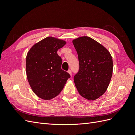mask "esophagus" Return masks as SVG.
<instances>
[{"label":"esophagus","mask_w":135,"mask_h":135,"mask_svg":"<svg viewBox=\"0 0 135 135\" xmlns=\"http://www.w3.org/2000/svg\"><path fill=\"white\" fill-rule=\"evenodd\" d=\"M68 72L69 74H70V75H72V74H71V70H69L68 71Z\"/></svg>","instance_id":"esophagus-1"}]
</instances>
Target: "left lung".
Segmentation results:
<instances>
[{"instance_id":"obj_1","label":"left lung","mask_w":135,"mask_h":135,"mask_svg":"<svg viewBox=\"0 0 135 135\" xmlns=\"http://www.w3.org/2000/svg\"><path fill=\"white\" fill-rule=\"evenodd\" d=\"M79 68L74 81L80 95L95 100L107 91L113 73V60L103 46L88 36L74 39Z\"/></svg>"}]
</instances>
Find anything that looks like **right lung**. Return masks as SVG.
I'll return each mask as SVG.
<instances>
[{"label": "right lung", "instance_id": "1", "mask_svg": "<svg viewBox=\"0 0 135 135\" xmlns=\"http://www.w3.org/2000/svg\"><path fill=\"white\" fill-rule=\"evenodd\" d=\"M66 42L47 37L34 44L28 51L26 70L32 90L39 97L51 100L62 90L70 75L61 69L62 59L57 50Z\"/></svg>", "mask_w": 135, "mask_h": 135}]
</instances>
